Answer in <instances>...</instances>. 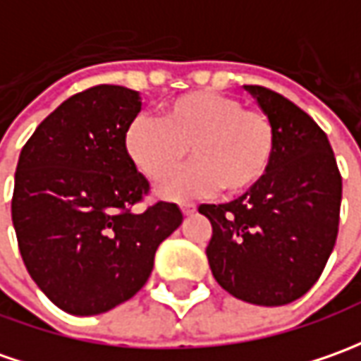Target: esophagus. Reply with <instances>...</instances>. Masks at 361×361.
Listing matches in <instances>:
<instances>
[{"label": "esophagus", "instance_id": "obj_1", "mask_svg": "<svg viewBox=\"0 0 361 361\" xmlns=\"http://www.w3.org/2000/svg\"><path fill=\"white\" fill-rule=\"evenodd\" d=\"M181 212H183V215H193L195 213V205L193 203H181Z\"/></svg>", "mask_w": 361, "mask_h": 361}]
</instances>
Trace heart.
<instances>
[{"instance_id":"heart-1","label":"heart","mask_w":361,"mask_h":361,"mask_svg":"<svg viewBox=\"0 0 361 361\" xmlns=\"http://www.w3.org/2000/svg\"><path fill=\"white\" fill-rule=\"evenodd\" d=\"M122 142L132 166L149 181L167 178L190 149V166L160 185L166 200L217 190L225 197H239L255 190L271 170L276 128L267 112L243 109L231 94L191 90L166 102L158 120H130Z\"/></svg>"}]
</instances>
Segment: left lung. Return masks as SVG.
<instances>
[{"label": "left lung", "mask_w": 361, "mask_h": 361, "mask_svg": "<svg viewBox=\"0 0 361 361\" xmlns=\"http://www.w3.org/2000/svg\"><path fill=\"white\" fill-rule=\"evenodd\" d=\"M276 128L271 170L229 203H203L212 221L207 259L215 281L235 298L283 306L306 294L334 249L342 176L324 130L271 88L245 85Z\"/></svg>", "instance_id": "8db88e82"}]
</instances>
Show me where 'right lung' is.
Returning <instances> with one entry per match:
<instances>
[{
	"label": "right lung",
	"mask_w": 361,
	"mask_h": 361,
	"mask_svg": "<svg viewBox=\"0 0 361 361\" xmlns=\"http://www.w3.org/2000/svg\"><path fill=\"white\" fill-rule=\"evenodd\" d=\"M136 90L98 85L67 98L27 140L11 219L27 271L75 316L109 312L146 284L156 249L183 221L176 203L134 213L148 180L124 152Z\"/></svg>",
	"instance_id": "obj_1"
}]
</instances>
